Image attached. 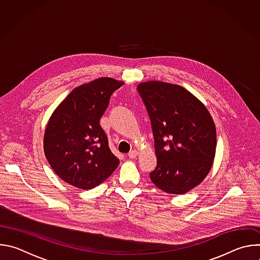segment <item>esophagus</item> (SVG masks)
Here are the masks:
<instances>
[{"label": "esophagus", "instance_id": "obj_1", "mask_svg": "<svg viewBox=\"0 0 260 260\" xmlns=\"http://www.w3.org/2000/svg\"><path fill=\"white\" fill-rule=\"evenodd\" d=\"M127 155H128L129 158H136V157L138 156V151H137V150H133V151H131Z\"/></svg>", "mask_w": 260, "mask_h": 260}]
</instances>
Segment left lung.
<instances>
[{
	"label": "left lung",
	"instance_id": "8db88e82",
	"mask_svg": "<svg viewBox=\"0 0 260 260\" xmlns=\"http://www.w3.org/2000/svg\"><path fill=\"white\" fill-rule=\"evenodd\" d=\"M149 115L157 166L151 181L170 194L201 184L214 162L216 126L207 107L184 87L162 81L137 86Z\"/></svg>",
	"mask_w": 260,
	"mask_h": 260
}]
</instances>
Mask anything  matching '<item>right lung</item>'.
I'll use <instances>...</instances> for the list:
<instances>
[{"instance_id": "obj_1", "label": "right lung", "mask_w": 260, "mask_h": 260, "mask_svg": "<svg viewBox=\"0 0 260 260\" xmlns=\"http://www.w3.org/2000/svg\"><path fill=\"white\" fill-rule=\"evenodd\" d=\"M123 81L102 77L74 88L56 107L45 128V156L55 174L79 189H91L119 165L100 119Z\"/></svg>"}]
</instances>
